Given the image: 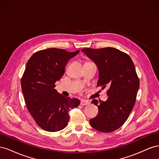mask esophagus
Wrapping results in <instances>:
<instances>
[{"mask_svg":"<svg viewBox=\"0 0 159 159\" xmlns=\"http://www.w3.org/2000/svg\"><path fill=\"white\" fill-rule=\"evenodd\" d=\"M89 101H88V100L82 99V100H81V102H80V105H89Z\"/></svg>","mask_w":159,"mask_h":159,"instance_id":"34e87169","label":"esophagus"}]
</instances>
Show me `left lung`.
<instances>
[{
	"mask_svg": "<svg viewBox=\"0 0 159 159\" xmlns=\"http://www.w3.org/2000/svg\"><path fill=\"white\" fill-rule=\"evenodd\" d=\"M81 52L98 67V86L109 87L107 101L91 102L99 112L89 120L90 125L101 132H113L127 121L135 103L139 88L135 67L129 55L114 48H84Z\"/></svg>",
	"mask_w": 159,
	"mask_h": 159,
	"instance_id": "8db88e82",
	"label": "left lung"
}]
</instances>
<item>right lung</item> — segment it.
Segmentation results:
<instances>
[{
	"label": "right lung",
	"instance_id": "right-lung-1",
	"mask_svg": "<svg viewBox=\"0 0 159 159\" xmlns=\"http://www.w3.org/2000/svg\"><path fill=\"white\" fill-rule=\"evenodd\" d=\"M78 53L48 48L34 53L27 62L21 80L22 91L28 111L46 131L64 129L70 119L69 111L80 103L78 99L64 97L54 89L68 60Z\"/></svg>",
	"mask_w": 159,
	"mask_h": 159
}]
</instances>
